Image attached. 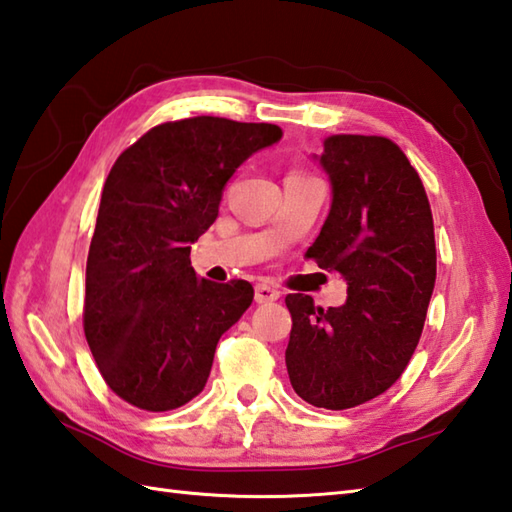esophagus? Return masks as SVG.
I'll use <instances>...</instances> for the list:
<instances>
[{"instance_id":"34e87169","label":"esophagus","mask_w":512,"mask_h":512,"mask_svg":"<svg viewBox=\"0 0 512 512\" xmlns=\"http://www.w3.org/2000/svg\"><path fill=\"white\" fill-rule=\"evenodd\" d=\"M258 305H265V302H274L280 298V291L276 287L271 285H265V283H258L256 285V294H254Z\"/></svg>"}]
</instances>
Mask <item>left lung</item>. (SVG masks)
Masks as SVG:
<instances>
[{
    "instance_id": "8db88e82",
    "label": "left lung",
    "mask_w": 512,
    "mask_h": 512,
    "mask_svg": "<svg viewBox=\"0 0 512 512\" xmlns=\"http://www.w3.org/2000/svg\"><path fill=\"white\" fill-rule=\"evenodd\" d=\"M320 165L331 210L307 249L320 269L347 280V302L322 309L289 294L285 351L291 387L318 409H353L400 380L420 342L435 287L429 196L404 152L387 137L333 134Z\"/></svg>"
}]
</instances>
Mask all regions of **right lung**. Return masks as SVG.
Segmentation results:
<instances>
[{"label":"right lung","instance_id":"right-lung-1","mask_svg":"<svg viewBox=\"0 0 512 512\" xmlns=\"http://www.w3.org/2000/svg\"><path fill=\"white\" fill-rule=\"evenodd\" d=\"M280 137L271 123L192 117L156 125L114 161L90 241L83 331L121 400L159 413L203 391L254 287L198 278L190 245L216 221L238 165Z\"/></svg>","mask_w":512,"mask_h":512}]
</instances>
